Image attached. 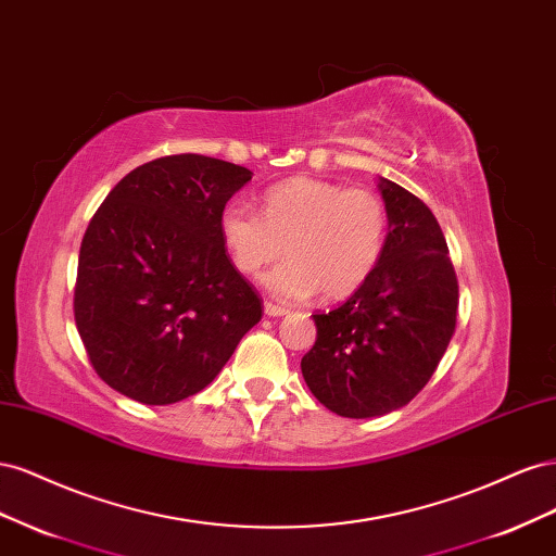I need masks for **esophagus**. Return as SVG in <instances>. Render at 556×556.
Wrapping results in <instances>:
<instances>
[{
  "label": "esophagus",
  "mask_w": 556,
  "mask_h": 556,
  "mask_svg": "<svg viewBox=\"0 0 556 556\" xmlns=\"http://www.w3.org/2000/svg\"><path fill=\"white\" fill-rule=\"evenodd\" d=\"M264 313H266L268 317H280V315L288 313V308L276 306V304H271V301H266V304H264Z\"/></svg>",
  "instance_id": "1"
}]
</instances>
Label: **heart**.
Returning a JSON list of instances; mask_svg holds the SVG:
<instances>
[{"instance_id": "b5f03b06", "label": "heart", "mask_w": 556, "mask_h": 556, "mask_svg": "<svg viewBox=\"0 0 556 556\" xmlns=\"http://www.w3.org/2000/svg\"><path fill=\"white\" fill-rule=\"evenodd\" d=\"M387 206L378 192L329 180L292 178L264 194L262 213L229 201L220 213V237L233 266L255 276L285 260L264 282L282 301L352 294L376 271L387 245Z\"/></svg>"}]
</instances>
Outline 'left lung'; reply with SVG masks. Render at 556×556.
Listing matches in <instances>:
<instances>
[{"label": "left lung", "instance_id": "obj_1", "mask_svg": "<svg viewBox=\"0 0 556 556\" xmlns=\"http://www.w3.org/2000/svg\"><path fill=\"white\" fill-rule=\"evenodd\" d=\"M390 217L376 271L348 301L315 313L301 359L313 396L341 417L406 406L429 382L457 327L459 285L439 220L425 201L380 178Z\"/></svg>", "mask_w": 556, "mask_h": 556}]
</instances>
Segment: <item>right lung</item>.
Returning <instances> with one entry per match:
<instances>
[{"instance_id": "add662e5", "label": "right lung", "mask_w": 556, "mask_h": 556, "mask_svg": "<svg viewBox=\"0 0 556 556\" xmlns=\"http://www.w3.org/2000/svg\"><path fill=\"white\" fill-rule=\"evenodd\" d=\"M250 178L231 162L166 155L129 172L92 215L74 317L115 392L146 406L188 399L262 319V299L220 237V213Z\"/></svg>"}]
</instances>
